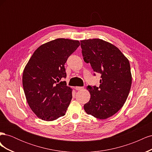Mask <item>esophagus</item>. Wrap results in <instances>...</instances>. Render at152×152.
I'll return each instance as SVG.
<instances>
[{"label": "esophagus", "mask_w": 152, "mask_h": 152, "mask_svg": "<svg viewBox=\"0 0 152 152\" xmlns=\"http://www.w3.org/2000/svg\"><path fill=\"white\" fill-rule=\"evenodd\" d=\"M77 91H79V90H82V89H84V87H75V88Z\"/></svg>", "instance_id": "obj_1"}]
</instances>
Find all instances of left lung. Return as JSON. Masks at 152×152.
Returning <instances> with one entry per match:
<instances>
[{"label": "left lung", "mask_w": 152, "mask_h": 152, "mask_svg": "<svg viewBox=\"0 0 152 152\" xmlns=\"http://www.w3.org/2000/svg\"><path fill=\"white\" fill-rule=\"evenodd\" d=\"M80 44L84 61L102 75L98 87H87L91 98L84 110L96 118L106 119L115 114L128 97L132 84L129 61L116 46L103 40H83Z\"/></svg>", "instance_id": "obj_1"}]
</instances>
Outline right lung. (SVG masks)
I'll use <instances>...</instances> for the list:
<instances>
[{"label": "right lung", "instance_id": "add662e5", "mask_svg": "<svg viewBox=\"0 0 152 152\" xmlns=\"http://www.w3.org/2000/svg\"><path fill=\"white\" fill-rule=\"evenodd\" d=\"M80 45L79 40L57 39L41 45L23 73V87L29 107L39 118L53 121L65 115L72 98L66 82L65 63Z\"/></svg>", "mask_w": 152, "mask_h": 152}]
</instances>
